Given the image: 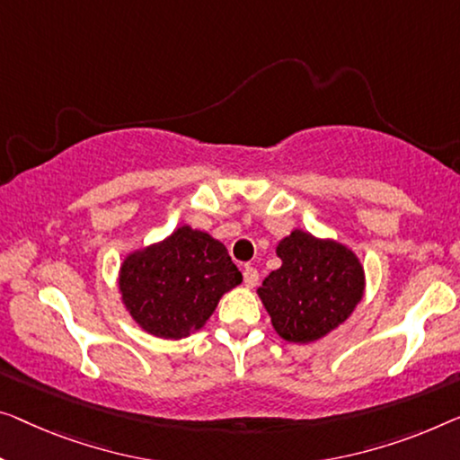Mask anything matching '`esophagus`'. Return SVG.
Masks as SVG:
<instances>
[{"instance_id": "obj_1", "label": "esophagus", "mask_w": 460, "mask_h": 460, "mask_svg": "<svg viewBox=\"0 0 460 460\" xmlns=\"http://www.w3.org/2000/svg\"><path fill=\"white\" fill-rule=\"evenodd\" d=\"M258 280H260L258 270L253 269V266L245 264V266H243V283H245V287H256Z\"/></svg>"}]
</instances>
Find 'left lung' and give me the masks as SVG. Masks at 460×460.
Wrapping results in <instances>:
<instances>
[{"label": "left lung", "instance_id": "1", "mask_svg": "<svg viewBox=\"0 0 460 460\" xmlns=\"http://www.w3.org/2000/svg\"><path fill=\"white\" fill-rule=\"evenodd\" d=\"M277 256L283 264L264 279L258 296L280 339L314 342L351 316L366 277L347 245L296 229L280 239Z\"/></svg>", "mask_w": 460, "mask_h": 460}]
</instances>
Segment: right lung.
Returning a JSON list of instances; mask_svg holds the SVG:
<instances>
[{
    "label": "right lung",
    "mask_w": 460,
    "mask_h": 460,
    "mask_svg": "<svg viewBox=\"0 0 460 460\" xmlns=\"http://www.w3.org/2000/svg\"><path fill=\"white\" fill-rule=\"evenodd\" d=\"M242 283L227 248L188 225L128 253L119 269L121 301L142 331L181 339L200 331L225 293Z\"/></svg>",
    "instance_id": "right-lung-1"
}]
</instances>
